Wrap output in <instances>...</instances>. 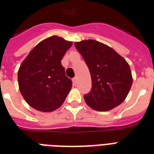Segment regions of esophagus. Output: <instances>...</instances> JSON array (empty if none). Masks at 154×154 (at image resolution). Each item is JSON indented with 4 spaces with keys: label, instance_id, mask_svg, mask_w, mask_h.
Masks as SVG:
<instances>
[{
    "label": "esophagus",
    "instance_id": "esophagus-1",
    "mask_svg": "<svg viewBox=\"0 0 154 154\" xmlns=\"http://www.w3.org/2000/svg\"><path fill=\"white\" fill-rule=\"evenodd\" d=\"M77 77H75L74 78H72V84H73V85H76V84H77Z\"/></svg>",
    "mask_w": 154,
    "mask_h": 154
}]
</instances>
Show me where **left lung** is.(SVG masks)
I'll use <instances>...</instances> for the list:
<instances>
[{"label": "left lung", "mask_w": 154, "mask_h": 154, "mask_svg": "<svg viewBox=\"0 0 154 154\" xmlns=\"http://www.w3.org/2000/svg\"><path fill=\"white\" fill-rule=\"evenodd\" d=\"M89 68L92 89L86 104L97 111H108L125 100L133 84L129 64L114 49L94 40L75 42Z\"/></svg>", "instance_id": "8db88e82"}]
</instances>
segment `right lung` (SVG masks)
<instances>
[{
	"instance_id": "add662e5",
	"label": "right lung",
	"mask_w": 154,
	"mask_h": 154,
	"mask_svg": "<svg viewBox=\"0 0 154 154\" xmlns=\"http://www.w3.org/2000/svg\"><path fill=\"white\" fill-rule=\"evenodd\" d=\"M72 42L52 36L36 45L23 60L17 73L25 101L41 112L60 107L72 88L60 60Z\"/></svg>"
}]
</instances>
